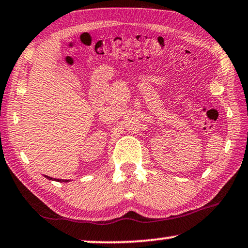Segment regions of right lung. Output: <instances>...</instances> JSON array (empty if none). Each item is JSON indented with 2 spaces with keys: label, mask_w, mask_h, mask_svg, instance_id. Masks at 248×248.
Returning a JSON list of instances; mask_svg holds the SVG:
<instances>
[{
  "label": "right lung",
  "mask_w": 248,
  "mask_h": 248,
  "mask_svg": "<svg viewBox=\"0 0 248 248\" xmlns=\"http://www.w3.org/2000/svg\"><path fill=\"white\" fill-rule=\"evenodd\" d=\"M47 179H50V180H54V182H59V183H68L69 180H66V179H53V178H51V177H49V176H46Z\"/></svg>",
  "instance_id": "1"
}]
</instances>
